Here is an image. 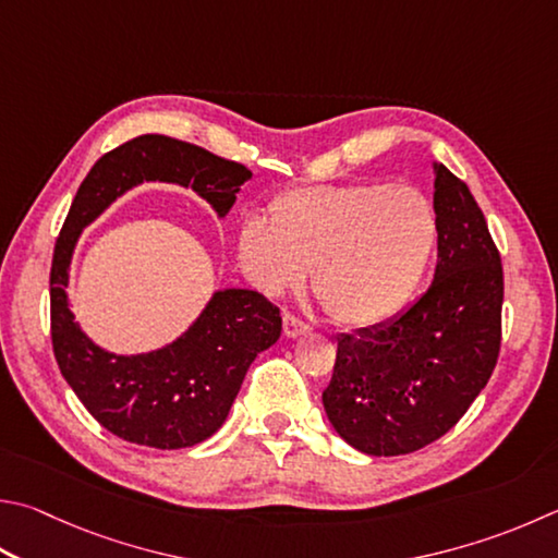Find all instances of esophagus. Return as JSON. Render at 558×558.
Instances as JSON below:
<instances>
[{
  "label": "esophagus",
  "instance_id": "esophagus-1",
  "mask_svg": "<svg viewBox=\"0 0 558 558\" xmlns=\"http://www.w3.org/2000/svg\"><path fill=\"white\" fill-rule=\"evenodd\" d=\"M282 331H286L288 339H298L302 333L310 331V324L298 319L295 314H286V317H282Z\"/></svg>",
  "mask_w": 558,
  "mask_h": 558
}]
</instances>
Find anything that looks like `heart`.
<instances>
[{
    "mask_svg": "<svg viewBox=\"0 0 558 558\" xmlns=\"http://www.w3.org/2000/svg\"><path fill=\"white\" fill-rule=\"evenodd\" d=\"M437 244V209L422 190L349 182L282 192L268 221H241L236 258L270 295L298 288L312 268L314 298L333 322L376 327L408 307Z\"/></svg>",
    "mask_w": 558,
    "mask_h": 558,
    "instance_id": "b5f03b06",
    "label": "heart"
}]
</instances>
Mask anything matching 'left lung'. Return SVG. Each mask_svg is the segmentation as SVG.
Masks as SVG:
<instances>
[{
	"label": "left lung",
	"instance_id": "1",
	"mask_svg": "<svg viewBox=\"0 0 558 558\" xmlns=\"http://www.w3.org/2000/svg\"><path fill=\"white\" fill-rule=\"evenodd\" d=\"M437 270L422 298L376 327L341 333L322 392L339 437L368 456L444 437L478 398L500 351L502 266L465 182L434 163Z\"/></svg>",
	"mask_w": 558,
	"mask_h": 558
}]
</instances>
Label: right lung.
<instances>
[{"label":"right lung","mask_w":558,"mask_h":558,"mask_svg":"<svg viewBox=\"0 0 558 558\" xmlns=\"http://www.w3.org/2000/svg\"><path fill=\"white\" fill-rule=\"evenodd\" d=\"M251 170L185 141L146 134L109 150L80 185L50 266V339L58 368L87 412L119 439L150 449H187L209 439L234 404L246 371L278 341V307L256 290L209 298L175 341L148 353H111L75 322L70 260L83 229L141 182H173L227 217Z\"/></svg>","instance_id":"right-lung-1"}]
</instances>
